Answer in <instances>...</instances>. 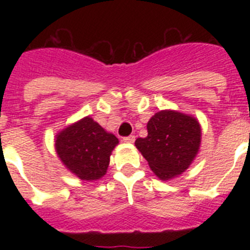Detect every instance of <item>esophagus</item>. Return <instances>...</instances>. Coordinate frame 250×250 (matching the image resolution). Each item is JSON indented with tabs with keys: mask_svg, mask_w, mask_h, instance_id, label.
I'll use <instances>...</instances> for the list:
<instances>
[{
	"mask_svg": "<svg viewBox=\"0 0 250 250\" xmlns=\"http://www.w3.org/2000/svg\"><path fill=\"white\" fill-rule=\"evenodd\" d=\"M123 140L125 141V143H130V144H131V143H134V141H135V136H134V135L125 136V138H124Z\"/></svg>",
	"mask_w": 250,
	"mask_h": 250,
	"instance_id": "esophagus-1",
	"label": "esophagus"
}]
</instances>
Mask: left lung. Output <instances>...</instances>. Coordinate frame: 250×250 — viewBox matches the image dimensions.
Here are the masks:
<instances>
[{
  "label": "left lung",
  "instance_id": "1",
  "mask_svg": "<svg viewBox=\"0 0 250 250\" xmlns=\"http://www.w3.org/2000/svg\"><path fill=\"white\" fill-rule=\"evenodd\" d=\"M146 127L147 136L136 139L135 145L150 169L161 180L184 173L200 146L198 120L182 112L163 110L150 119Z\"/></svg>",
  "mask_w": 250,
  "mask_h": 250
}]
</instances>
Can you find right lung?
<instances>
[{"label":"right lung","mask_w":250,"mask_h":250,"mask_svg":"<svg viewBox=\"0 0 250 250\" xmlns=\"http://www.w3.org/2000/svg\"><path fill=\"white\" fill-rule=\"evenodd\" d=\"M119 143L91 118H83L56 136L59 158L71 173L83 180H96L105 175L110 155Z\"/></svg>","instance_id":"1"}]
</instances>
